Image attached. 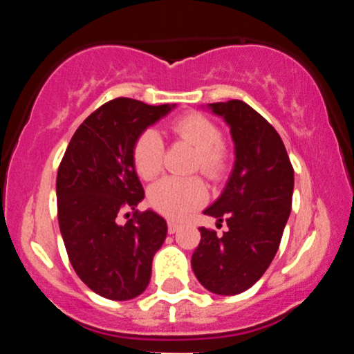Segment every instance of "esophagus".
I'll list each match as a JSON object with an SVG mask.
<instances>
[{"label":"esophagus","instance_id":"obj_1","mask_svg":"<svg viewBox=\"0 0 354 354\" xmlns=\"http://www.w3.org/2000/svg\"><path fill=\"white\" fill-rule=\"evenodd\" d=\"M180 230V223H176V221H168V233L169 234H173V233H176V231Z\"/></svg>","mask_w":354,"mask_h":354}]
</instances>
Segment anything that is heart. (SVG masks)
Masks as SVG:
<instances>
[{
	"mask_svg": "<svg viewBox=\"0 0 354 354\" xmlns=\"http://www.w3.org/2000/svg\"><path fill=\"white\" fill-rule=\"evenodd\" d=\"M176 138L196 149L193 169H200L211 181L225 176L230 166V149L221 140L218 124L200 113L183 115L169 124ZM165 146L161 136L154 129H146L136 138L133 146V163L138 174L145 180H153L163 169ZM208 191L200 178L168 176L153 186L149 191V201L153 208L169 218H185L206 201Z\"/></svg>",
	"mask_w": 354,
	"mask_h": 354,
	"instance_id": "b5f03b06",
	"label": "heart"
}]
</instances>
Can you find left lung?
I'll list each match as a JSON object with an SVG mask.
<instances>
[{
    "label": "left lung",
    "instance_id": "8db88e82",
    "mask_svg": "<svg viewBox=\"0 0 354 354\" xmlns=\"http://www.w3.org/2000/svg\"><path fill=\"white\" fill-rule=\"evenodd\" d=\"M230 126L234 168L226 188L205 214L228 230L201 226V241L191 256L194 274L214 295H238L265 274L273 261L291 213L295 171L276 129L245 101L211 103Z\"/></svg>",
    "mask_w": 354,
    "mask_h": 354
}]
</instances>
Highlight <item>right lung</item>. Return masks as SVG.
<instances>
[{"label":"right lung","mask_w":354,"mask_h":354,"mask_svg":"<svg viewBox=\"0 0 354 354\" xmlns=\"http://www.w3.org/2000/svg\"><path fill=\"white\" fill-rule=\"evenodd\" d=\"M171 108L131 98L108 101L80 124L59 163L58 223L68 258L81 281L103 298L126 301L143 293L153 256L165 243V219L136 209L145 191L133 146ZM128 209L132 218L121 225L117 216Z\"/></svg>","instance_id":"right-lung-1"}]
</instances>
